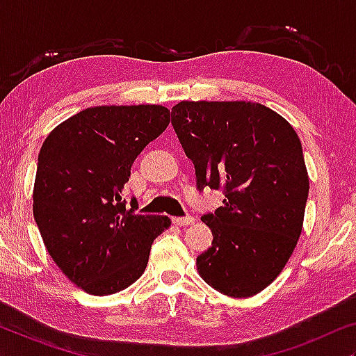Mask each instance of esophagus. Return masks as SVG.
Returning a JSON list of instances; mask_svg holds the SVG:
<instances>
[{
  "instance_id": "esophagus-1",
  "label": "esophagus",
  "mask_w": 356,
  "mask_h": 356,
  "mask_svg": "<svg viewBox=\"0 0 356 356\" xmlns=\"http://www.w3.org/2000/svg\"><path fill=\"white\" fill-rule=\"evenodd\" d=\"M173 223H175V225H179V227L193 225V223H194V217H191V216H186V217H175V218H173Z\"/></svg>"
}]
</instances>
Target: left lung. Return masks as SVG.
Segmentation results:
<instances>
[{
	"mask_svg": "<svg viewBox=\"0 0 356 356\" xmlns=\"http://www.w3.org/2000/svg\"><path fill=\"white\" fill-rule=\"evenodd\" d=\"M172 124L196 170V188L222 189L204 213L212 246L199 275L233 298L259 293L284 269L301 235L309 179L298 134L252 102H179Z\"/></svg>",
	"mask_w": 356,
	"mask_h": 356,
	"instance_id": "left-lung-1",
	"label": "left lung"
}]
</instances>
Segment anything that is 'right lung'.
<instances>
[{
	"label": "right lung",
	"mask_w": 356,
	"mask_h": 356,
	"mask_svg": "<svg viewBox=\"0 0 356 356\" xmlns=\"http://www.w3.org/2000/svg\"><path fill=\"white\" fill-rule=\"evenodd\" d=\"M160 105L92 106L51 131L38 154L33 218L67 279L90 295L128 289L143 275L168 217L140 216L121 199L131 167L167 129Z\"/></svg>",
	"instance_id": "obj_1"
}]
</instances>
